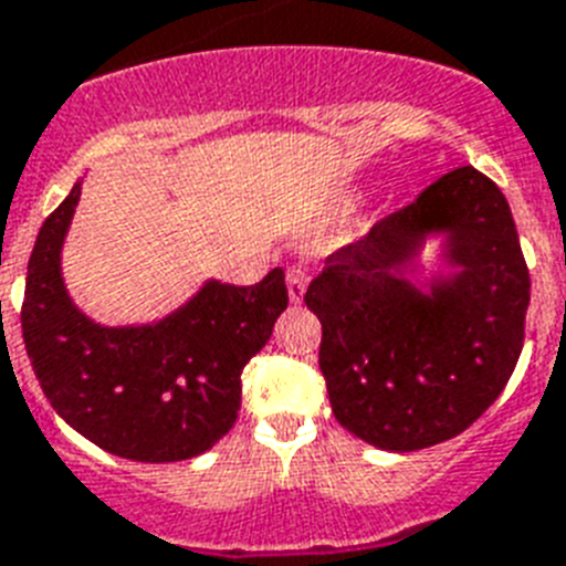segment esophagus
<instances>
[{
  "label": "esophagus",
  "mask_w": 566,
  "mask_h": 566,
  "mask_svg": "<svg viewBox=\"0 0 566 566\" xmlns=\"http://www.w3.org/2000/svg\"><path fill=\"white\" fill-rule=\"evenodd\" d=\"M289 283V301L292 303H303V294H306V286H310V269L306 265H292L286 274Z\"/></svg>",
  "instance_id": "34e87169"
}]
</instances>
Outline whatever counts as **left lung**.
<instances>
[{
    "instance_id": "8db88e82",
    "label": "left lung",
    "mask_w": 566,
    "mask_h": 566,
    "mask_svg": "<svg viewBox=\"0 0 566 566\" xmlns=\"http://www.w3.org/2000/svg\"><path fill=\"white\" fill-rule=\"evenodd\" d=\"M431 235L449 272L422 284ZM303 301L324 326L317 364L349 433L399 454L451 440L503 394L524 349L530 272L506 196L474 167L446 172L326 256Z\"/></svg>"
}]
</instances>
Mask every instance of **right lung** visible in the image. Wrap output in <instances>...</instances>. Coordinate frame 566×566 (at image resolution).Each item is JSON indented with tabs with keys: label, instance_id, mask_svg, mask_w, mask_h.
Returning <instances> with one entry per match:
<instances>
[{
	"label": "right lung",
	"instance_id": "obj_1",
	"mask_svg": "<svg viewBox=\"0 0 566 566\" xmlns=\"http://www.w3.org/2000/svg\"><path fill=\"white\" fill-rule=\"evenodd\" d=\"M81 181L42 222L28 260L22 338L42 394L74 431L135 462L205 454L237 422L242 370L289 306L286 274L254 286L205 280L153 324L104 326L74 306L63 283V240Z\"/></svg>",
	"mask_w": 566,
	"mask_h": 566
}]
</instances>
